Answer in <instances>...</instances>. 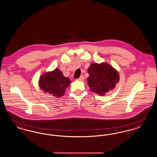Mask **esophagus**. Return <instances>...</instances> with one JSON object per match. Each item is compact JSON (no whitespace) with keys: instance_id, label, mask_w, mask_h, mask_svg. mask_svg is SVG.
Listing matches in <instances>:
<instances>
[{"instance_id":"34e87169","label":"esophagus","mask_w":157,"mask_h":157,"mask_svg":"<svg viewBox=\"0 0 157 157\" xmlns=\"http://www.w3.org/2000/svg\"><path fill=\"white\" fill-rule=\"evenodd\" d=\"M78 80H79V81H83V80H84V77H83V76L81 75V76L78 78Z\"/></svg>"}]
</instances>
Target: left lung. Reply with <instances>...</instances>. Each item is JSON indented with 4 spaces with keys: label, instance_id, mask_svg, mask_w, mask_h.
I'll return each mask as SVG.
<instances>
[{
    "label": "left lung",
    "instance_id": "8db88e82",
    "mask_svg": "<svg viewBox=\"0 0 157 157\" xmlns=\"http://www.w3.org/2000/svg\"><path fill=\"white\" fill-rule=\"evenodd\" d=\"M88 84L90 89L100 95H105L119 82L118 72L106 63H92L88 69Z\"/></svg>",
    "mask_w": 157,
    "mask_h": 157
}]
</instances>
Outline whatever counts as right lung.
<instances>
[{
	"instance_id": "add662e5",
	"label": "right lung",
	"mask_w": 157,
	"mask_h": 157,
	"mask_svg": "<svg viewBox=\"0 0 157 157\" xmlns=\"http://www.w3.org/2000/svg\"><path fill=\"white\" fill-rule=\"evenodd\" d=\"M71 82L69 78L65 77L58 69H55L52 72L42 75L39 84L44 92L60 98L64 95Z\"/></svg>"
}]
</instances>
